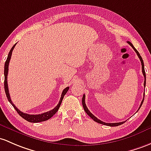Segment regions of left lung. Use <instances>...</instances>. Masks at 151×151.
Segmentation results:
<instances>
[{"instance_id":"8db88e82","label":"left lung","mask_w":151,"mask_h":151,"mask_svg":"<svg viewBox=\"0 0 151 151\" xmlns=\"http://www.w3.org/2000/svg\"><path fill=\"white\" fill-rule=\"evenodd\" d=\"M127 43L129 44V45H130V46L132 47V48H133V50H134V51H135V52L137 53V56H138L139 59H140V60L141 62V65H142V74H143V76H144V78H145V81H144V86L145 87V83H146V81H145V80H146V79H145V68H144V63H143V60H142V57L140 56V53H139L138 51H137V50H136L135 48H134V47L133 46V45H132V44L130 42H127ZM144 97H145V93H144ZM143 101H144V98H143V99H142V101H141V104H140V107H139V109H140L141 107V106H142V103H143ZM82 104H83V106L84 111L86 112V114H88V116H90L91 118V119H93L95 122L99 123V124H104V125H106V126H110V127H116V126L120 125V124H123V123H124L126 122V121H124V122H116V123H106V122H104L101 121L100 119H99L98 118L96 117L94 115L92 114L91 112H90V111H89V110L88 109V108H87L86 105V103H85V94H83V96Z\"/></svg>"}]
</instances>
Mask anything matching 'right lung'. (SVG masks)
<instances>
[{
  "instance_id": "obj_1",
  "label": "right lung",
  "mask_w": 151,
  "mask_h": 151,
  "mask_svg": "<svg viewBox=\"0 0 151 151\" xmlns=\"http://www.w3.org/2000/svg\"><path fill=\"white\" fill-rule=\"evenodd\" d=\"M16 45H17V43L12 47V48L11 49L10 52H9L7 60H6V63H5V65H4V88H5V92H6V96H7L8 100H9V101L10 102L11 104L14 106V108L15 109L16 111L19 113V114L20 115L22 118H24V119H26L27 121L29 122L36 123V122H44V121L47 120V119H50L53 115L55 114V113L58 111L60 106L61 103H62L63 97H64V96L65 95V93H67V91H68L69 87H67V88H65L63 91V93L62 94H61V97H60V99L59 103H58V104L53 109L40 114H27V113H24L22 112V111H21L19 109L16 107L15 105L14 104V103H13L12 101H11L10 94H9V87H8V82H7V76H8V71H9V62H10L11 55H12V52L13 50H14V47H15Z\"/></svg>"
}]
</instances>
